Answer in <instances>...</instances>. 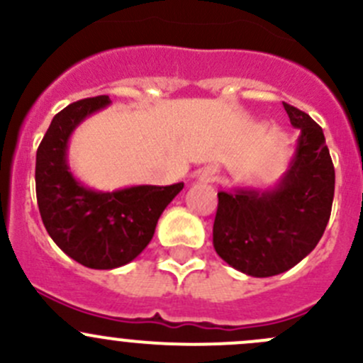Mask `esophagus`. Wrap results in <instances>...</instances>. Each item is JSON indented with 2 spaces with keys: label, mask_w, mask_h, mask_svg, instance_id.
<instances>
[{
  "label": "esophagus",
  "mask_w": 363,
  "mask_h": 363,
  "mask_svg": "<svg viewBox=\"0 0 363 363\" xmlns=\"http://www.w3.org/2000/svg\"><path fill=\"white\" fill-rule=\"evenodd\" d=\"M213 177H216V170H213V169H205V170H201L200 181L208 182V181H213Z\"/></svg>",
  "instance_id": "1"
}]
</instances>
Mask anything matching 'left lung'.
Returning a JSON list of instances; mask_svg holds the SVG:
<instances>
[{"mask_svg":"<svg viewBox=\"0 0 363 363\" xmlns=\"http://www.w3.org/2000/svg\"><path fill=\"white\" fill-rule=\"evenodd\" d=\"M284 108L301 135L277 188L217 193L213 249L235 269L257 278L303 261L322 238L333 211L335 174L322 127L287 102Z\"/></svg>","mask_w":363,"mask_h":363,"instance_id":"left-lung-1","label":"left lung"}]
</instances>
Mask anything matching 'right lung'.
Returning a JSON list of instances; mask_svg holds the SVG:
<instances>
[{"mask_svg": "<svg viewBox=\"0 0 363 363\" xmlns=\"http://www.w3.org/2000/svg\"><path fill=\"white\" fill-rule=\"evenodd\" d=\"M109 102L108 95H99L64 108L53 116L36 151V198L45 228L60 250L91 269L133 261L151 242L162 212L184 188L177 182L102 193L72 177L67 140L86 116Z\"/></svg>", "mask_w": 363, "mask_h": 363, "instance_id": "add662e5", "label": "right lung"}]
</instances>
